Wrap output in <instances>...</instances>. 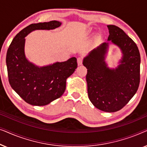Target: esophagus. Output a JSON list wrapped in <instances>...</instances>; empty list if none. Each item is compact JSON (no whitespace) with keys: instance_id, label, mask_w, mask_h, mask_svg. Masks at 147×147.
<instances>
[{"instance_id":"34e87169","label":"esophagus","mask_w":147,"mask_h":147,"mask_svg":"<svg viewBox=\"0 0 147 147\" xmlns=\"http://www.w3.org/2000/svg\"><path fill=\"white\" fill-rule=\"evenodd\" d=\"M82 61H83V59H82V57H78V65H81L82 64Z\"/></svg>"}]
</instances>
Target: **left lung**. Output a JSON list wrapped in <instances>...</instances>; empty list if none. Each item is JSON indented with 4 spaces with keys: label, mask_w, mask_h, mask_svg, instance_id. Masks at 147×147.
<instances>
[{
    "label": "left lung",
    "mask_w": 147,
    "mask_h": 147,
    "mask_svg": "<svg viewBox=\"0 0 147 147\" xmlns=\"http://www.w3.org/2000/svg\"><path fill=\"white\" fill-rule=\"evenodd\" d=\"M107 27L108 41L122 51L119 65L110 69L105 62L108 43L92 50L84 57L83 65L88 69V94L92 104L102 111L114 112L122 109L137 91L140 56L137 45L123 30L115 25Z\"/></svg>",
    "instance_id": "8db88e82"
}]
</instances>
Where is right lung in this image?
I'll return each instance as SVG.
<instances>
[{"instance_id": "obj_1", "label": "right lung", "mask_w": 147, "mask_h": 147, "mask_svg": "<svg viewBox=\"0 0 147 147\" xmlns=\"http://www.w3.org/2000/svg\"><path fill=\"white\" fill-rule=\"evenodd\" d=\"M61 25L57 21L31 24L14 37L7 50L6 63L10 85L31 105L45 106L61 97L65 90L66 80L78 67L74 57L43 67L35 65L25 57L28 34L35 30L54 29Z\"/></svg>"}]
</instances>
